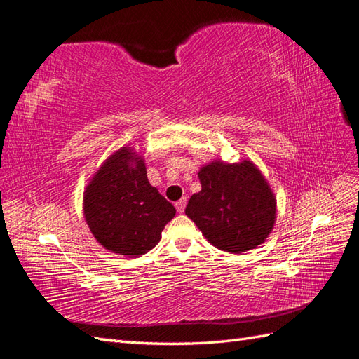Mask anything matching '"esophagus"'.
<instances>
[{
    "label": "esophagus",
    "mask_w": 359,
    "mask_h": 359,
    "mask_svg": "<svg viewBox=\"0 0 359 359\" xmlns=\"http://www.w3.org/2000/svg\"><path fill=\"white\" fill-rule=\"evenodd\" d=\"M186 196H182L181 200H178L177 203H175V208H177V210L178 212H184V209H186Z\"/></svg>",
    "instance_id": "obj_1"
}]
</instances>
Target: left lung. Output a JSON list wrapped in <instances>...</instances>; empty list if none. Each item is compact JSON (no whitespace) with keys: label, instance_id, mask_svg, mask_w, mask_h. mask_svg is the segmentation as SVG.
<instances>
[{"label":"left lung","instance_id":"obj_1","mask_svg":"<svg viewBox=\"0 0 359 359\" xmlns=\"http://www.w3.org/2000/svg\"><path fill=\"white\" fill-rule=\"evenodd\" d=\"M201 190L186 206L209 243L226 252H245L269 236L276 218V198L268 182L250 161H215L198 173Z\"/></svg>","mask_w":359,"mask_h":359}]
</instances>
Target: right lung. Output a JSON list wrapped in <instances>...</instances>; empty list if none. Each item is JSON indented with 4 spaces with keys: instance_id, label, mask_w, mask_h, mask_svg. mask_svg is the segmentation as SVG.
<instances>
[{
    "instance_id": "obj_1",
    "label": "right lung",
    "mask_w": 359,
    "mask_h": 359,
    "mask_svg": "<svg viewBox=\"0 0 359 359\" xmlns=\"http://www.w3.org/2000/svg\"><path fill=\"white\" fill-rule=\"evenodd\" d=\"M83 214L102 246L131 257L158 245L177 210L149 182L144 161L123 147L105 161L86 187Z\"/></svg>"
}]
</instances>
